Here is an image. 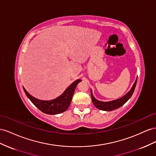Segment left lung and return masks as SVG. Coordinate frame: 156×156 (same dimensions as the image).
<instances>
[{"label":"left lung","mask_w":156,"mask_h":156,"mask_svg":"<svg viewBox=\"0 0 156 156\" xmlns=\"http://www.w3.org/2000/svg\"><path fill=\"white\" fill-rule=\"evenodd\" d=\"M136 81H137V78L136 79V80L134 84H133L132 88L131 89V90L129 91L126 95H124L123 97L120 98V99L112 101L102 102V101L97 100L95 98L93 97L91 90V99H92L93 105H94L95 106V107L97 108L98 109L101 110H105V111H112L113 110L121 107V106L125 104L132 96L136 87Z\"/></svg>","instance_id":"8db88e82"}]
</instances>
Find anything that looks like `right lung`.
Here are the masks:
<instances>
[{"label": "right lung", "mask_w": 156, "mask_h": 156, "mask_svg": "<svg viewBox=\"0 0 156 156\" xmlns=\"http://www.w3.org/2000/svg\"><path fill=\"white\" fill-rule=\"evenodd\" d=\"M81 80H77L69 86L59 97L51 101H42L31 96L23 87L26 95L34 105L42 112L48 114H57L65 112L69 108L74 94L75 88Z\"/></svg>", "instance_id": "add662e5"}]
</instances>
